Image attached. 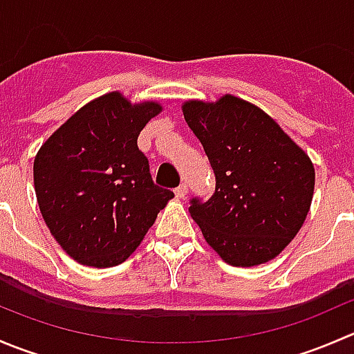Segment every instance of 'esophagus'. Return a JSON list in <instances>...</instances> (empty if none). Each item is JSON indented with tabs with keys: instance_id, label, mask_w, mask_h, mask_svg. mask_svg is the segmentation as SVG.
I'll use <instances>...</instances> for the list:
<instances>
[{
	"instance_id": "1",
	"label": "esophagus",
	"mask_w": 354,
	"mask_h": 354,
	"mask_svg": "<svg viewBox=\"0 0 354 354\" xmlns=\"http://www.w3.org/2000/svg\"><path fill=\"white\" fill-rule=\"evenodd\" d=\"M187 194H188V185H180V187L176 188V190H174V195H176V198H180V200H183L185 197H187Z\"/></svg>"
}]
</instances>
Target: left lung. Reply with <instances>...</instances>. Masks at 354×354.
Segmentation results:
<instances>
[{
    "label": "left lung",
    "instance_id": "8db88e82",
    "mask_svg": "<svg viewBox=\"0 0 354 354\" xmlns=\"http://www.w3.org/2000/svg\"><path fill=\"white\" fill-rule=\"evenodd\" d=\"M181 109L216 173V194L192 200L190 216L230 266L270 262L308 216L312 159L266 111L233 94L190 99Z\"/></svg>",
    "mask_w": 354,
    "mask_h": 354
}]
</instances>
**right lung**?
<instances>
[{
	"instance_id": "obj_1",
	"label": "right lung",
	"mask_w": 354,
	"mask_h": 354,
	"mask_svg": "<svg viewBox=\"0 0 354 354\" xmlns=\"http://www.w3.org/2000/svg\"><path fill=\"white\" fill-rule=\"evenodd\" d=\"M157 101L131 102L120 91L92 99L41 145L34 159L39 209L53 238L78 263L124 262L174 197L159 188L137 147Z\"/></svg>"
}]
</instances>
